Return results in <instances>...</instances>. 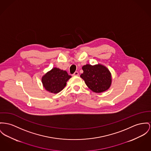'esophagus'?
I'll return each mask as SVG.
<instances>
[{"mask_svg": "<svg viewBox=\"0 0 151 151\" xmlns=\"http://www.w3.org/2000/svg\"><path fill=\"white\" fill-rule=\"evenodd\" d=\"M78 75H79V73H78V71H76V72L73 74V76H78Z\"/></svg>", "mask_w": 151, "mask_h": 151, "instance_id": "obj_1", "label": "esophagus"}]
</instances>
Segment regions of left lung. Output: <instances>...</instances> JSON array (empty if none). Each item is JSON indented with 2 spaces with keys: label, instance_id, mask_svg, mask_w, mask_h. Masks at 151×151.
<instances>
[{
  "label": "left lung",
  "instance_id": "left-lung-1",
  "mask_svg": "<svg viewBox=\"0 0 151 151\" xmlns=\"http://www.w3.org/2000/svg\"><path fill=\"white\" fill-rule=\"evenodd\" d=\"M82 69L83 73L80 77L93 91L101 93L108 90L111 86V73L104 66L100 64L94 66L88 64L84 65Z\"/></svg>",
  "mask_w": 151,
  "mask_h": 151
}]
</instances>
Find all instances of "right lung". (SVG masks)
Wrapping results in <instances>:
<instances>
[{
  "mask_svg": "<svg viewBox=\"0 0 151 151\" xmlns=\"http://www.w3.org/2000/svg\"><path fill=\"white\" fill-rule=\"evenodd\" d=\"M71 78L66 71L54 68L42 77V82L46 91L58 93L66 85V82Z\"/></svg>",
  "mask_w": 151,
  "mask_h": 151,
  "instance_id": "add662e5",
  "label": "right lung"
}]
</instances>
